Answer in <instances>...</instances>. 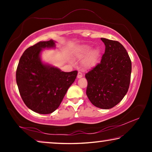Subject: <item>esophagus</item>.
<instances>
[{"mask_svg":"<svg viewBox=\"0 0 152 152\" xmlns=\"http://www.w3.org/2000/svg\"><path fill=\"white\" fill-rule=\"evenodd\" d=\"M82 76H83V74H82V73L80 72H78V75H77V77H78V78H82Z\"/></svg>","mask_w":152,"mask_h":152,"instance_id":"esophagus-1","label":"esophagus"}]
</instances>
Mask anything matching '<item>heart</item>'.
Wrapping results in <instances>:
<instances>
[{"instance_id":"heart-1","label":"heart","mask_w":152,"mask_h":152,"mask_svg":"<svg viewBox=\"0 0 152 152\" xmlns=\"http://www.w3.org/2000/svg\"><path fill=\"white\" fill-rule=\"evenodd\" d=\"M91 51V48L87 45L82 46L79 50L80 55L82 56V57H84V56H87L89 53H90V55L87 56L85 60L84 61V66L87 67V68H91V67H93L96 65L99 58V50H92L91 53L90 52Z\"/></svg>"}]
</instances>
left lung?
Listing matches in <instances>:
<instances>
[{
    "label": "left lung",
    "mask_w": 152,
    "mask_h": 152,
    "mask_svg": "<svg viewBox=\"0 0 152 152\" xmlns=\"http://www.w3.org/2000/svg\"><path fill=\"white\" fill-rule=\"evenodd\" d=\"M105 45L101 62L85 74L88 82L86 95L100 109L114 107L128 91L132 61L127 51L117 41L101 38Z\"/></svg>",
    "instance_id": "8db88e82"
}]
</instances>
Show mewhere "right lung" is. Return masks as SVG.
<instances>
[{"instance_id":"add662e5","label":"right lung","mask_w":152,"mask_h":152,"mask_svg":"<svg viewBox=\"0 0 152 152\" xmlns=\"http://www.w3.org/2000/svg\"><path fill=\"white\" fill-rule=\"evenodd\" d=\"M54 47L55 42L51 39L28 48L17 68L16 81L20 96L29 109L39 114H50L58 109L78 74L76 70L64 72L42 62V49Z\"/></svg>"}]
</instances>
